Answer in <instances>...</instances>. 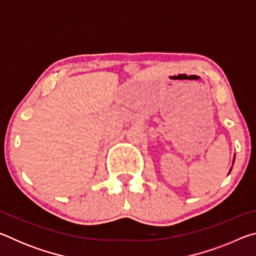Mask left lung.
Masks as SVG:
<instances>
[{
	"instance_id": "1",
	"label": "left lung",
	"mask_w": 256,
	"mask_h": 256,
	"mask_svg": "<svg viewBox=\"0 0 256 256\" xmlns=\"http://www.w3.org/2000/svg\"><path fill=\"white\" fill-rule=\"evenodd\" d=\"M234 162H235V156H234Z\"/></svg>"
}]
</instances>
